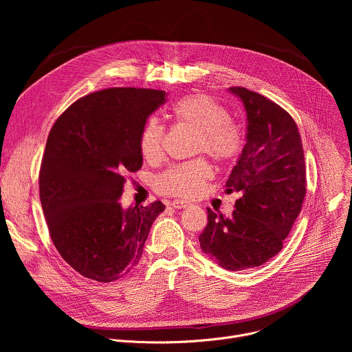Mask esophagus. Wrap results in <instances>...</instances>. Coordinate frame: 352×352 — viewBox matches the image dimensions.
I'll list each match as a JSON object with an SVG mask.
<instances>
[{"label": "esophagus", "mask_w": 352, "mask_h": 352, "mask_svg": "<svg viewBox=\"0 0 352 352\" xmlns=\"http://www.w3.org/2000/svg\"><path fill=\"white\" fill-rule=\"evenodd\" d=\"M171 206H173L174 209H185V208H189V206H190V204H189V202H185V200H179V199H177V200H173V202H171Z\"/></svg>", "instance_id": "obj_1"}]
</instances>
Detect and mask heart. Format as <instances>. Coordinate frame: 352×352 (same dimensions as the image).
Returning <instances> with one entry per match:
<instances>
[{
  "label": "heart",
  "instance_id": "b5f03b06",
  "mask_svg": "<svg viewBox=\"0 0 352 352\" xmlns=\"http://www.w3.org/2000/svg\"><path fill=\"white\" fill-rule=\"evenodd\" d=\"M174 117L199 131L196 152H205L219 163L235 160L243 148L242 129L231 122L230 113L208 94H188L173 106ZM164 126L152 117L140 132V152L147 160H157L163 155ZM210 175L206 162L195 160L177 164L159 175L156 188L162 193L179 197H193L204 188Z\"/></svg>",
  "mask_w": 352,
  "mask_h": 352
}]
</instances>
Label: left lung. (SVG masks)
Masks as SVG:
<instances>
[{
    "mask_svg": "<svg viewBox=\"0 0 352 352\" xmlns=\"http://www.w3.org/2000/svg\"><path fill=\"white\" fill-rule=\"evenodd\" d=\"M246 113L245 146L226 192H238L232 216L208 209L199 235L202 252L230 272L258 267L276 256L307 192L304 147L292 117L267 97L230 87Z\"/></svg>",
    "mask_w": 352,
    "mask_h": 352,
    "instance_id": "obj_1",
    "label": "left lung"
}]
</instances>
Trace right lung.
<instances>
[{
	"label": "right lung",
	"mask_w": 352,
	"mask_h": 352,
	"mask_svg": "<svg viewBox=\"0 0 352 352\" xmlns=\"http://www.w3.org/2000/svg\"><path fill=\"white\" fill-rule=\"evenodd\" d=\"M166 91L117 87L85 96L50 131L40 200L50 236L79 274L110 283L140 261L150 227L166 206L122 208L128 173L143 164L140 132Z\"/></svg>",
	"instance_id": "add662e5"
}]
</instances>
